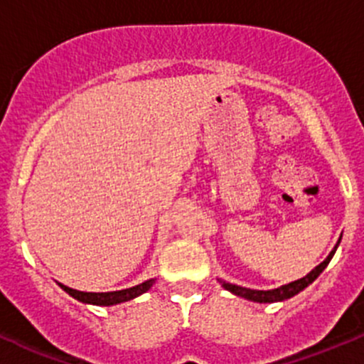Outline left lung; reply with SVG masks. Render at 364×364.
Instances as JSON below:
<instances>
[{"label":"left lung","instance_id":"8db88e82","mask_svg":"<svg viewBox=\"0 0 364 364\" xmlns=\"http://www.w3.org/2000/svg\"><path fill=\"white\" fill-rule=\"evenodd\" d=\"M340 240H338V243H340ZM338 243H336L335 249L329 252V256L326 257V259L322 261L319 266H316V268H314L309 275L303 277V279H299V280H294V282L287 284V286L279 287V289L254 291V289H247V287H240V286H235V284H228V282H223V287L224 289L231 291L233 294L242 296V298H247V299H250V301H257V303H273V301H282V299L293 298L294 294H298L299 291H303L306 286H310V284H312L314 280L321 275L322 269L328 266L329 261H331V257L335 256V250H336V247H338Z\"/></svg>","mask_w":364,"mask_h":364}]
</instances>
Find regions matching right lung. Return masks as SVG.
Masks as SVG:
<instances>
[{"label": "right lung", "mask_w": 364, "mask_h": 364, "mask_svg": "<svg viewBox=\"0 0 364 364\" xmlns=\"http://www.w3.org/2000/svg\"><path fill=\"white\" fill-rule=\"evenodd\" d=\"M152 284H154V279L145 280V282L140 284V286H134V287H129V289H122V291H112V293H84V291L71 289V287L63 286V284H59V286H61V289H65L70 296H73L75 299H78V301L91 303V305L108 306V305H117V303H122V301H129V299L136 298V296L147 293V291L152 287Z\"/></svg>", "instance_id": "1"}]
</instances>
